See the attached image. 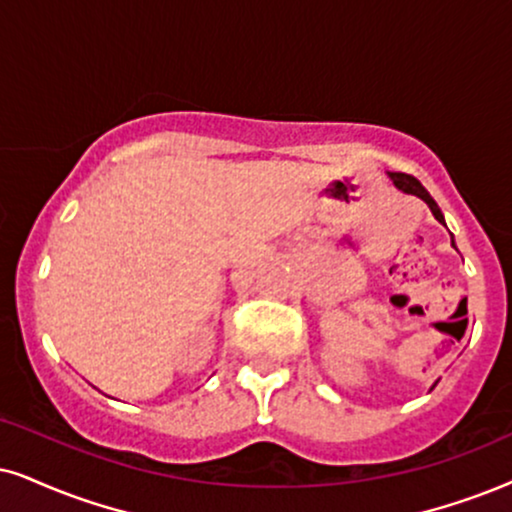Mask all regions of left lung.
I'll use <instances>...</instances> for the list:
<instances>
[{
  "label": "left lung",
  "mask_w": 512,
  "mask_h": 512,
  "mask_svg": "<svg viewBox=\"0 0 512 512\" xmlns=\"http://www.w3.org/2000/svg\"><path fill=\"white\" fill-rule=\"evenodd\" d=\"M390 177H392V181H394V186H397V189H401L404 193H411V196H418V198H423L425 203L430 205V210H432V215H435L439 222H444V215H442V210H439V205L435 203V200H432V196L428 191H425V186L420 184V181L413 177V174H404V172H390Z\"/></svg>",
  "instance_id": "8db88e82"
}]
</instances>
